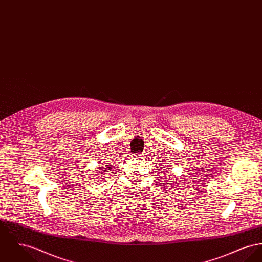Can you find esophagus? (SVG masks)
<instances>
[{"label":"esophagus","mask_w":262,"mask_h":262,"mask_svg":"<svg viewBox=\"0 0 262 262\" xmlns=\"http://www.w3.org/2000/svg\"><path fill=\"white\" fill-rule=\"evenodd\" d=\"M142 155H134V156H133V159H134V160H141V159H142Z\"/></svg>","instance_id":"esophagus-1"}]
</instances>
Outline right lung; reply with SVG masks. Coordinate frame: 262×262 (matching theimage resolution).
Instances as JSON below:
<instances>
[{
    "label": "right lung",
    "mask_w": 262,
    "mask_h": 262,
    "mask_svg": "<svg viewBox=\"0 0 262 262\" xmlns=\"http://www.w3.org/2000/svg\"><path fill=\"white\" fill-rule=\"evenodd\" d=\"M112 168V165H106V166H101V167H98V172L97 173H100V174H109L110 173V169ZM104 179V178H102Z\"/></svg>",
    "instance_id": "1"
}]
</instances>
